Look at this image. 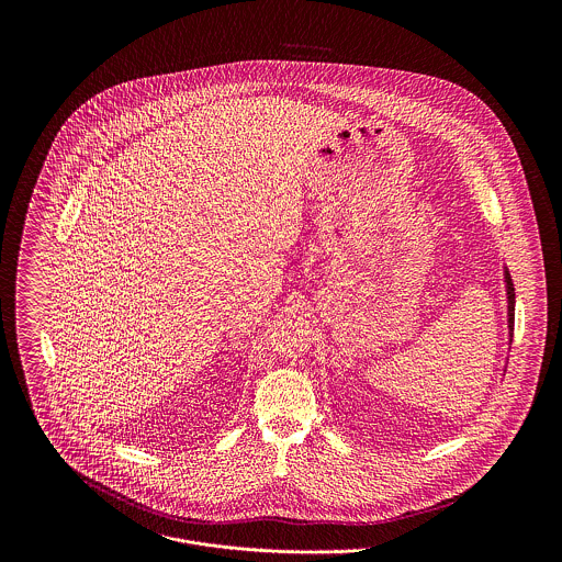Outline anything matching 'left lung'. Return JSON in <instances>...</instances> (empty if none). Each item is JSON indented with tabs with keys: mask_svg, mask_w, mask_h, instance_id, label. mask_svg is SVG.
<instances>
[{
	"mask_svg": "<svg viewBox=\"0 0 562 562\" xmlns=\"http://www.w3.org/2000/svg\"><path fill=\"white\" fill-rule=\"evenodd\" d=\"M504 281H506V296H508V330H510V339H513V324H515V288H513V279L510 272L504 270Z\"/></svg>",
	"mask_w": 562,
	"mask_h": 562,
	"instance_id": "left-lung-1",
	"label": "left lung"
}]
</instances>
